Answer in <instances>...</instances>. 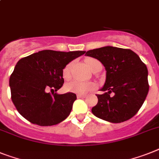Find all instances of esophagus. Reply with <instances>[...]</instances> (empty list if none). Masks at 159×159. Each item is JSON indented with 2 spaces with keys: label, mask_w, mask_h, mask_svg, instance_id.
I'll use <instances>...</instances> for the list:
<instances>
[{
  "label": "esophagus",
  "mask_w": 159,
  "mask_h": 159,
  "mask_svg": "<svg viewBox=\"0 0 159 159\" xmlns=\"http://www.w3.org/2000/svg\"><path fill=\"white\" fill-rule=\"evenodd\" d=\"M86 95L85 94H77V98H85Z\"/></svg>",
  "instance_id": "1"
}]
</instances>
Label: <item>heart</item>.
<instances>
[{
  "label": "heart",
  "mask_w": 159,
  "mask_h": 159,
  "mask_svg": "<svg viewBox=\"0 0 159 159\" xmlns=\"http://www.w3.org/2000/svg\"><path fill=\"white\" fill-rule=\"evenodd\" d=\"M100 63L98 60L93 58H88L86 60V64L87 66L93 70L96 65ZM72 63H69L66 66L62 71V76L65 80H68L70 77V70H71ZM96 88V84L93 82H84V81L79 80H75L70 82L67 83L66 84V89L69 92L75 93L79 94H85L89 92L93 91Z\"/></svg>",
  "instance_id": "heart-1"
}]
</instances>
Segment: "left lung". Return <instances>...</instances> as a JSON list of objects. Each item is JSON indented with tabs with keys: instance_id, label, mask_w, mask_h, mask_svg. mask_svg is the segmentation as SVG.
I'll use <instances>...</instances> for the list:
<instances>
[{
	"instance_id": "left-lung-1",
	"label": "left lung",
	"mask_w": 159,
	"mask_h": 159,
	"mask_svg": "<svg viewBox=\"0 0 159 159\" xmlns=\"http://www.w3.org/2000/svg\"><path fill=\"white\" fill-rule=\"evenodd\" d=\"M86 56L100 61L106 69V81L92 108L96 117L111 123H122L138 112L149 92L148 70L131 49L105 46L89 50Z\"/></svg>"
}]
</instances>
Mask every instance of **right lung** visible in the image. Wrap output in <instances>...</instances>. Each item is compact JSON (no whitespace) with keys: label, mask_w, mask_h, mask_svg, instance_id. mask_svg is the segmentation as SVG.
<instances>
[{"label":"right lung","mask_w":159,"mask_h":159,"mask_svg":"<svg viewBox=\"0 0 159 159\" xmlns=\"http://www.w3.org/2000/svg\"><path fill=\"white\" fill-rule=\"evenodd\" d=\"M84 53L80 50H42L20 59L10 78L12 102L19 114L40 126L55 125L66 119L76 95L54 92L51 95L48 90L61 89L64 67Z\"/></svg>","instance_id":"add662e5"}]
</instances>
